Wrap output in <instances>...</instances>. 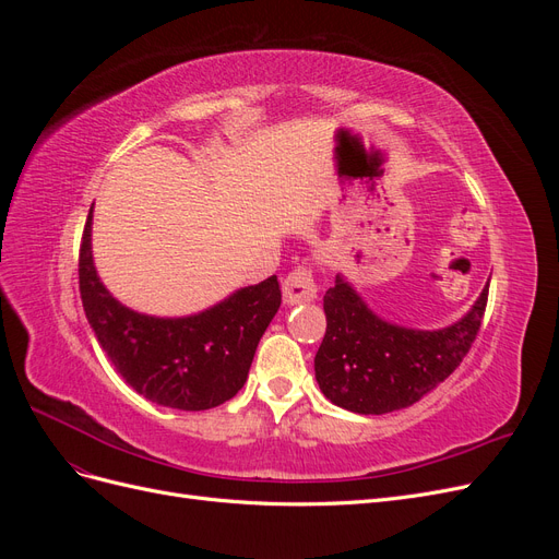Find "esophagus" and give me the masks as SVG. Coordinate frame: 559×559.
Here are the masks:
<instances>
[{
  "mask_svg": "<svg viewBox=\"0 0 559 559\" xmlns=\"http://www.w3.org/2000/svg\"><path fill=\"white\" fill-rule=\"evenodd\" d=\"M282 294H284L286 306H298V302L314 300L317 298V284H314V277H312V270L302 267V265L292 270V273L286 275L284 282H282Z\"/></svg>",
  "mask_w": 559,
  "mask_h": 559,
  "instance_id": "obj_1",
  "label": "esophagus"
}]
</instances>
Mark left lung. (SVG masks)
<instances>
[{
    "instance_id": "8db88e82",
    "label": "left lung",
    "mask_w": 559,
    "mask_h": 559,
    "mask_svg": "<svg viewBox=\"0 0 559 559\" xmlns=\"http://www.w3.org/2000/svg\"><path fill=\"white\" fill-rule=\"evenodd\" d=\"M485 306L487 286L456 324L415 331L380 319L337 275L324 296L326 333L314 357L319 389L331 403L359 415L408 408L462 364Z\"/></svg>"
}]
</instances>
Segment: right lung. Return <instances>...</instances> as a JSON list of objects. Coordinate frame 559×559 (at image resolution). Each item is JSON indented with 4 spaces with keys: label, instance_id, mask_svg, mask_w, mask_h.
Wrapping results in <instances>:
<instances>
[{
    "label": "right lung",
    "instance_id": "1",
    "mask_svg": "<svg viewBox=\"0 0 559 559\" xmlns=\"http://www.w3.org/2000/svg\"><path fill=\"white\" fill-rule=\"evenodd\" d=\"M91 224L93 207L79 249V292L97 343L121 378L144 399L179 411L216 408L238 394L261 335L280 310L277 275L245 286L200 314H140L99 282Z\"/></svg>",
    "mask_w": 559,
    "mask_h": 559
}]
</instances>
